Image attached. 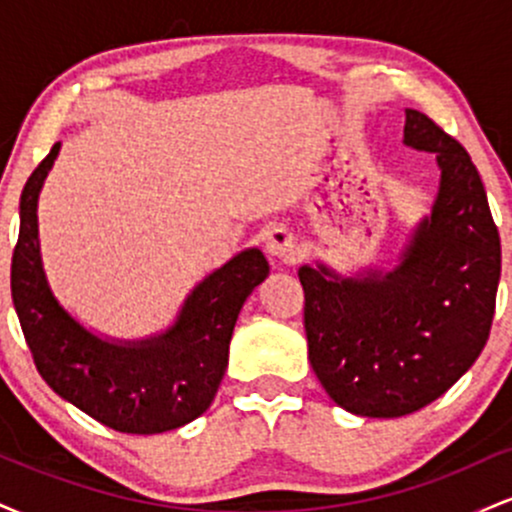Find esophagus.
<instances>
[{"mask_svg":"<svg viewBox=\"0 0 512 512\" xmlns=\"http://www.w3.org/2000/svg\"><path fill=\"white\" fill-rule=\"evenodd\" d=\"M264 250L276 262H293L298 257V245L291 231L286 228H272L264 240Z\"/></svg>","mask_w":512,"mask_h":512,"instance_id":"1","label":"esophagus"}]
</instances>
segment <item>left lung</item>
<instances>
[{"label": "left lung", "instance_id": "1", "mask_svg": "<svg viewBox=\"0 0 512 512\" xmlns=\"http://www.w3.org/2000/svg\"><path fill=\"white\" fill-rule=\"evenodd\" d=\"M404 115V146L436 156L440 182L395 267L298 269L310 366L339 407L370 419L419 411L472 368L501 279V238L472 158L424 113Z\"/></svg>", "mask_w": 512, "mask_h": 512}]
</instances>
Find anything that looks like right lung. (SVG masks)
I'll return each instance as SVG.
<instances>
[{
	"instance_id": "obj_1",
	"label": "right lung",
	"mask_w": 512,
	"mask_h": 512,
	"mask_svg": "<svg viewBox=\"0 0 512 512\" xmlns=\"http://www.w3.org/2000/svg\"><path fill=\"white\" fill-rule=\"evenodd\" d=\"M50 149L21 192L11 298L35 368L62 399L120 433H163L202 416L228 366L240 308L269 274L248 248L187 293L178 317L144 339L103 337L81 325L50 289L38 238V197L60 154Z\"/></svg>"
}]
</instances>
